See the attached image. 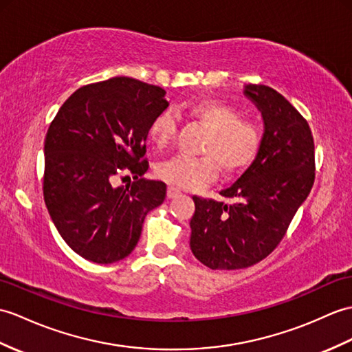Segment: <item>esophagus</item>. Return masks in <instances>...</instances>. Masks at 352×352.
Returning a JSON list of instances; mask_svg holds the SVG:
<instances>
[{"label":"esophagus","mask_w":352,"mask_h":352,"mask_svg":"<svg viewBox=\"0 0 352 352\" xmlns=\"http://www.w3.org/2000/svg\"><path fill=\"white\" fill-rule=\"evenodd\" d=\"M179 195H182V192H179L178 189H175V187H173V186L168 187V198L169 199L177 198V196H179Z\"/></svg>","instance_id":"34e87169"}]
</instances>
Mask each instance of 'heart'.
Instances as JSON below:
<instances>
[{"label": "heart", "mask_w": 352, "mask_h": 352, "mask_svg": "<svg viewBox=\"0 0 352 352\" xmlns=\"http://www.w3.org/2000/svg\"><path fill=\"white\" fill-rule=\"evenodd\" d=\"M190 112L210 130L202 148L206 156H175L159 163L156 174L160 179L178 189L196 190L213 182L219 166L225 174H235L252 165L263 145V132L255 122L241 120V112L226 102L196 103ZM175 130L174 113L165 111L153 121L150 138L159 148H165Z\"/></svg>", "instance_id": "obj_1"}]
</instances>
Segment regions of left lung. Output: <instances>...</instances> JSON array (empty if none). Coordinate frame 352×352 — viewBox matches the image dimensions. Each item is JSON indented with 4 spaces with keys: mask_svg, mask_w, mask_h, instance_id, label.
I'll use <instances>...</instances> for the list:
<instances>
[{
    "mask_svg": "<svg viewBox=\"0 0 352 352\" xmlns=\"http://www.w3.org/2000/svg\"><path fill=\"white\" fill-rule=\"evenodd\" d=\"M263 116L259 154L220 192L232 202L193 196L190 249L211 270H239L263 261L283 239L315 179V145L307 121L265 85H244Z\"/></svg>",
    "mask_w": 352,
    "mask_h": 352,
    "instance_id": "8db88e82",
    "label": "left lung"
}]
</instances>
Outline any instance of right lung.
Wrapping results in <instances>:
<instances>
[{
  "label": "right lung",
  "mask_w": 352,
  "mask_h": 352,
  "mask_svg": "<svg viewBox=\"0 0 352 352\" xmlns=\"http://www.w3.org/2000/svg\"><path fill=\"white\" fill-rule=\"evenodd\" d=\"M165 94L133 78H111L76 89L47 129L45 204L63 240L91 263L129 256L145 216L165 201V183L141 178L146 136L169 104ZM121 173L134 174L126 190L113 186Z\"/></svg>",
  "instance_id": "1"
}]
</instances>
